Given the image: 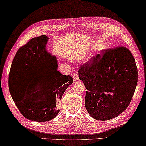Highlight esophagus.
I'll list each match as a JSON object with an SVG mask.
<instances>
[{"label":"esophagus","mask_w":146,"mask_h":146,"mask_svg":"<svg viewBox=\"0 0 146 146\" xmlns=\"http://www.w3.org/2000/svg\"><path fill=\"white\" fill-rule=\"evenodd\" d=\"M73 79H74V81H77V80H78V76L77 72H75V73L74 74Z\"/></svg>","instance_id":"1"}]
</instances>
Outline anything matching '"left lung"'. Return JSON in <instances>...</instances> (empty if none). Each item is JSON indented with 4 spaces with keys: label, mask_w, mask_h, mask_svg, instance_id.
<instances>
[{
    "label": "left lung",
    "mask_w": 146,
    "mask_h": 146,
    "mask_svg": "<svg viewBox=\"0 0 146 146\" xmlns=\"http://www.w3.org/2000/svg\"><path fill=\"white\" fill-rule=\"evenodd\" d=\"M80 67L78 77L86 88L85 107L92 118L106 121L129 105L138 82L132 53L125 47L109 49Z\"/></svg>",
    "instance_id": "left-lung-1"
}]
</instances>
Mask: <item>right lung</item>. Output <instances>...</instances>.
I'll return each mask as SVG.
<instances>
[{
    "instance_id": "add662e5",
    "label": "right lung",
    "mask_w": 146,
    "mask_h": 146,
    "mask_svg": "<svg viewBox=\"0 0 146 146\" xmlns=\"http://www.w3.org/2000/svg\"><path fill=\"white\" fill-rule=\"evenodd\" d=\"M49 38L42 35L32 38L20 48L10 69L8 86L10 94L23 116L31 121L44 122L58 115L57 106L69 85L73 83L70 75L58 70L56 57L46 49ZM36 74L38 86L19 94L18 80L25 75Z\"/></svg>"
}]
</instances>
